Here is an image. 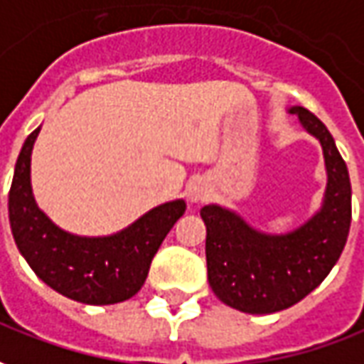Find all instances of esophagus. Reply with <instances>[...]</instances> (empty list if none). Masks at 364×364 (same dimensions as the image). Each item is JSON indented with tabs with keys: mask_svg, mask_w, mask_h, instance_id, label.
<instances>
[{
	"mask_svg": "<svg viewBox=\"0 0 364 364\" xmlns=\"http://www.w3.org/2000/svg\"><path fill=\"white\" fill-rule=\"evenodd\" d=\"M206 194L208 190L202 182H194V184L188 186V198H190V202H202L206 198Z\"/></svg>",
	"mask_w": 364,
	"mask_h": 364,
	"instance_id": "1",
	"label": "esophagus"
}]
</instances>
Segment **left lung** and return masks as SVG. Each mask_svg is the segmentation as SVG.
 Wrapping results in <instances>:
<instances>
[{"mask_svg":"<svg viewBox=\"0 0 364 364\" xmlns=\"http://www.w3.org/2000/svg\"><path fill=\"white\" fill-rule=\"evenodd\" d=\"M301 124L321 140L329 184L325 204L311 222L287 235L252 230L224 208L206 206L208 282L220 301L252 315L283 311L319 285L347 244L350 228V182L327 127L311 110L293 107Z\"/></svg>","mask_w":364,"mask_h":364,"instance_id":"left-lung-1","label":"left lung"}]
</instances>
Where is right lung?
<instances>
[{
    "instance_id": "add662e5",
    "label": "right lung",
    "mask_w": 364,
    "mask_h": 364,
    "mask_svg": "<svg viewBox=\"0 0 364 364\" xmlns=\"http://www.w3.org/2000/svg\"><path fill=\"white\" fill-rule=\"evenodd\" d=\"M37 134L39 129L23 142L9 190V222L15 244L37 277L73 301L87 305L127 301L144 285L158 247L186 212L184 200L150 210L124 232L110 237L67 234L35 206L29 164Z\"/></svg>"
}]
</instances>
